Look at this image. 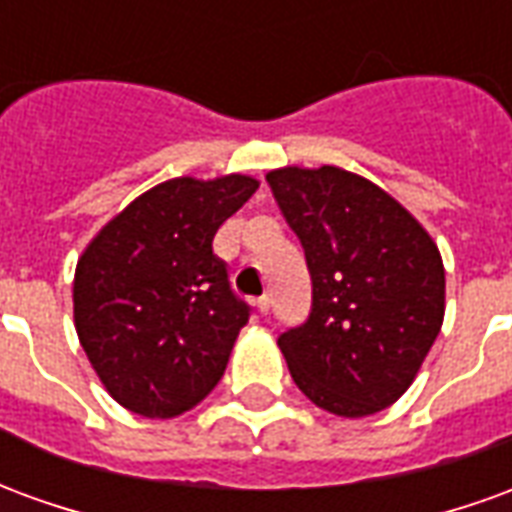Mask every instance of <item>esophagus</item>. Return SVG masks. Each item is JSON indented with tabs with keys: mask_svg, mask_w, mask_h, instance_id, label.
<instances>
[{
	"mask_svg": "<svg viewBox=\"0 0 512 512\" xmlns=\"http://www.w3.org/2000/svg\"><path fill=\"white\" fill-rule=\"evenodd\" d=\"M255 307H257V312H260V315H266L268 307H271V299H268V296H260V299L255 301Z\"/></svg>",
	"mask_w": 512,
	"mask_h": 512,
	"instance_id": "1",
	"label": "esophagus"
}]
</instances>
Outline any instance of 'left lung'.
I'll return each mask as SVG.
<instances>
[{"mask_svg":"<svg viewBox=\"0 0 512 512\" xmlns=\"http://www.w3.org/2000/svg\"><path fill=\"white\" fill-rule=\"evenodd\" d=\"M312 277L307 323L279 337L290 376L345 419L392 406L444 323V263L430 233L373 180L323 164L266 175Z\"/></svg>","mask_w":512,"mask_h":512,"instance_id":"left-lung-1","label":"left lung"}]
</instances>
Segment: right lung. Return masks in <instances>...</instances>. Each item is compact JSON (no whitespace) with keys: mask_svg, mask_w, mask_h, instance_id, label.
Segmentation results:
<instances>
[{"mask_svg":"<svg viewBox=\"0 0 512 512\" xmlns=\"http://www.w3.org/2000/svg\"><path fill=\"white\" fill-rule=\"evenodd\" d=\"M257 186L241 172L164 180L84 246L76 334L106 392L139 417H180L224 376L249 307L213 255V235Z\"/></svg>","mask_w":512,"mask_h":512,"instance_id":"right-lung-1","label":"right lung"}]
</instances>
